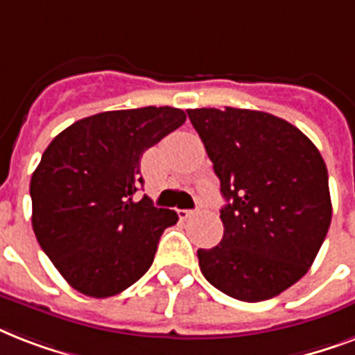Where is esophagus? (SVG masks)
<instances>
[{
	"mask_svg": "<svg viewBox=\"0 0 355 355\" xmlns=\"http://www.w3.org/2000/svg\"><path fill=\"white\" fill-rule=\"evenodd\" d=\"M195 214H199V210H178V216L182 217V219L195 216Z\"/></svg>",
	"mask_w": 355,
	"mask_h": 355,
	"instance_id": "esophagus-1",
	"label": "esophagus"
}]
</instances>
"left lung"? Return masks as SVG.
Instances as JSON below:
<instances>
[{
  "mask_svg": "<svg viewBox=\"0 0 355 355\" xmlns=\"http://www.w3.org/2000/svg\"><path fill=\"white\" fill-rule=\"evenodd\" d=\"M188 118L221 180V243L199 248L211 286L243 302L291 287L313 263L331 223L328 169L313 141L272 114L195 108Z\"/></svg>",
  "mask_w": 355,
  "mask_h": 355,
  "instance_id": "1",
  "label": "left lung"
}]
</instances>
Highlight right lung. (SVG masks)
Returning a JSON list of instances; mask_svg holds the SVG:
<instances>
[{
	"label": "right lung",
	"mask_w": 355,
	"mask_h": 355,
	"mask_svg": "<svg viewBox=\"0 0 355 355\" xmlns=\"http://www.w3.org/2000/svg\"><path fill=\"white\" fill-rule=\"evenodd\" d=\"M184 121L173 107L110 110L75 121L47 145L31 177L33 230L73 289L107 298L149 270L178 216L149 197L134 200L144 186L139 158Z\"/></svg>",
	"instance_id": "obj_1"
}]
</instances>
